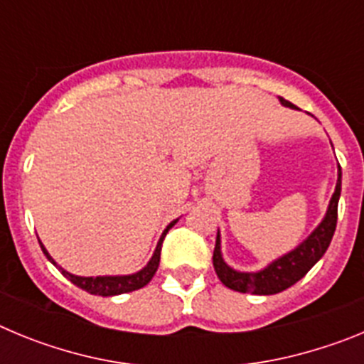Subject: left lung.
<instances>
[{
  "label": "left lung",
  "instance_id": "8db88e82",
  "mask_svg": "<svg viewBox=\"0 0 364 364\" xmlns=\"http://www.w3.org/2000/svg\"><path fill=\"white\" fill-rule=\"evenodd\" d=\"M279 102L284 107L297 109L288 100L279 98ZM341 176H343L341 175V166H337L336 191H333L326 213H324L323 220L317 224V228L301 244H297L294 250L277 257V259H273L269 264L257 269V272H240V269H235L228 264L224 257H222L220 231H217L213 266L222 284L228 286L230 290L240 291V294L273 295L301 281L319 262V259L326 253L328 246L332 242L337 224V204H339L341 197Z\"/></svg>",
  "mask_w": 364,
  "mask_h": 364
}]
</instances>
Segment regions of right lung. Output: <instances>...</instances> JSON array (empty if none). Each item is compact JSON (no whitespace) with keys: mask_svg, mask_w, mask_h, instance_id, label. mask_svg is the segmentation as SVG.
<instances>
[{"mask_svg":"<svg viewBox=\"0 0 364 364\" xmlns=\"http://www.w3.org/2000/svg\"><path fill=\"white\" fill-rule=\"evenodd\" d=\"M176 222H178V218L167 224V228L164 230V233L160 235L159 244H156V247H154V252H153V255H151L149 262H147L142 269H138V272H134V273H129V275H98V277H83V275H74V273H69L67 269H63L62 266L58 264L56 260L50 257V253L47 252V247L43 246V242H41L40 239L38 240H40L41 252L45 253V257H47V259H49L50 262H53V264L63 273V277L69 279L73 284H76L78 288H82V290L89 291V294H92V295L112 297V295H122V294H129V291H134V290H140V288H144V286H146L147 282L153 279V275L156 273V269H159V264H160V252H162L164 239H166L167 231L171 230Z\"/></svg>","mask_w":364,"mask_h":364,"instance_id":"right-lung-1","label":"right lung"}]
</instances>
